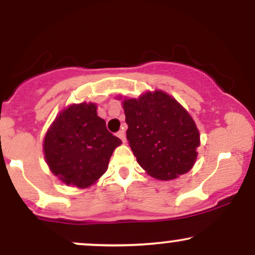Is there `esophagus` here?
<instances>
[{
  "label": "esophagus",
  "mask_w": 255,
  "mask_h": 255,
  "mask_svg": "<svg viewBox=\"0 0 255 255\" xmlns=\"http://www.w3.org/2000/svg\"><path fill=\"white\" fill-rule=\"evenodd\" d=\"M118 136L120 137V139L122 140V142H126V131H125L124 129L119 131V133H118Z\"/></svg>",
  "instance_id": "esophagus-1"
}]
</instances>
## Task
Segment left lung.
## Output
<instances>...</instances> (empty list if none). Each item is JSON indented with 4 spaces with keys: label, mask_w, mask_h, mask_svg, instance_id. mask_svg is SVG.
Listing matches in <instances>:
<instances>
[{
    "label": "left lung",
    "mask_w": 255,
    "mask_h": 255,
    "mask_svg": "<svg viewBox=\"0 0 255 255\" xmlns=\"http://www.w3.org/2000/svg\"><path fill=\"white\" fill-rule=\"evenodd\" d=\"M127 140L137 163L157 180L188 172L197 159L199 130L192 116L163 91L122 102Z\"/></svg>",
    "instance_id": "left-lung-1"
}]
</instances>
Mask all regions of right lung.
Instances as JSON below:
<instances>
[{
	"label": "right lung",
	"mask_w": 255,
	"mask_h": 255,
	"mask_svg": "<svg viewBox=\"0 0 255 255\" xmlns=\"http://www.w3.org/2000/svg\"><path fill=\"white\" fill-rule=\"evenodd\" d=\"M122 144L107 129L93 103L69 105L44 137V156L55 176L68 186L86 188L107 171L114 150Z\"/></svg>",
	"instance_id": "right-lung-1"
}]
</instances>
